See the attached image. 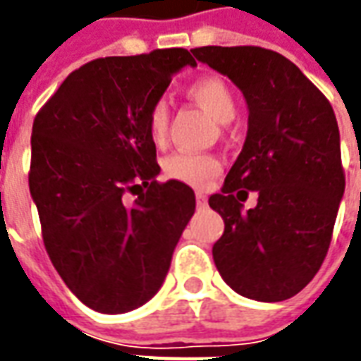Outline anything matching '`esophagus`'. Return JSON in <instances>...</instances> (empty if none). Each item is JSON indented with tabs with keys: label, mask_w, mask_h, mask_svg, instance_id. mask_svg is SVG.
<instances>
[{
	"label": "esophagus",
	"mask_w": 361,
	"mask_h": 361,
	"mask_svg": "<svg viewBox=\"0 0 361 361\" xmlns=\"http://www.w3.org/2000/svg\"><path fill=\"white\" fill-rule=\"evenodd\" d=\"M195 199H197V204H199V207H204V204H207V195H204L203 191H197Z\"/></svg>",
	"instance_id": "obj_1"
}]
</instances>
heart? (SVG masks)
<instances>
[{
    "instance_id": "1",
    "label": "heart",
    "mask_w": 361,
    "mask_h": 361,
    "mask_svg": "<svg viewBox=\"0 0 361 361\" xmlns=\"http://www.w3.org/2000/svg\"><path fill=\"white\" fill-rule=\"evenodd\" d=\"M188 94L201 104L220 123H228L234 119L238 110L234 92L228 87L226 81L216 75H204L195 79L188 87ZM168 126H170V108L164 98H158L150 104L147 111V129H149L150 141L157 145L164 141ZM162 170L170 180L181 181L191 188H204L220 172V160L204 152L176 150L164 158Z\"/></svg>"
}]
</instances>
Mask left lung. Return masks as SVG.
I'll return each mask as SVG.
<instances>
[{"instance_id": "obj_1", "label": "left lung", "mask_w": 361, "mask_h": 361, "mask_svg": "<svg viewBox=\"0 0 361 361\" xmlns=\"http://www.w3.org/2000/svg\"><path fill=\"white\" fill-rule=\"evenodd\" d=\"M193 56L226 75L250 108L247 137L222 191L209 199L224 220L212 245L220 276L240 295L282 302L325 261L344 195L341 135L325 94L276 51L203 46ZM257 190L258 204L240 200Z\"/></svg>"}]
</instances>
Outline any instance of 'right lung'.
Listing matches in <instances>:
<instances>
[{"mask_svg": "<svg viewBox=\"0 0 361 361\" xmlns=\"http://www.w3.org/2000/svg\"><path fill=\"white\" fill-rule=\"evenodd\" d=\"M185 66L197 63L183 48L92 59L36 114L28 188L44 245L90 310L126 313L149 302L195 212L189 185L157 181L147 129L150 104Z\"/></svg>", "mask_w": 361, "mask_h": 361, "instance_id": "add662e5", "label": "right lung"}]
</instances>
